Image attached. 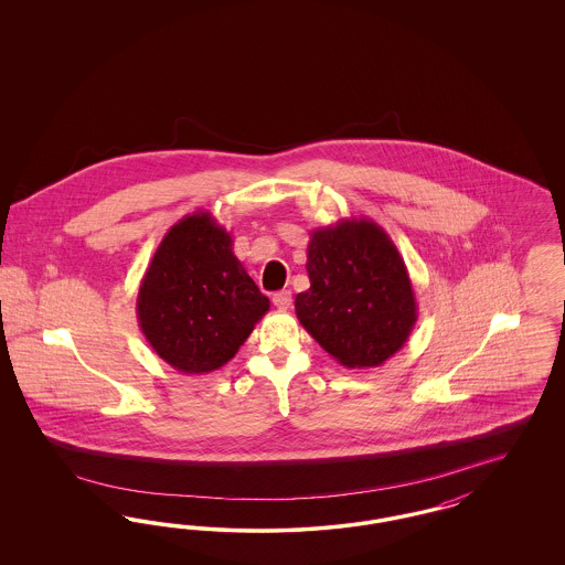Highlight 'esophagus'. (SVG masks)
<instances>
[{
	"label": "esophagus",
	"instance_id": "1",
	"mask_svg": "<svg viewBox=\"0 0 565 565\" xmlns=\"http://www.w3.org/2000/svg\"><path fill=\"white\" fill-rule=\"evenodd\" d=\"M273 305H275L277 309H281V311L290 309V305H292V292H290V290L275 292V295H273Z\"/></svg>",
	"mask_w": 565,
	"mask_h": 565
}]
</instances>
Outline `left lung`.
Instances as JSON below:
<instances>
[{"instance_id":"1","label":"left lung","mask_w":565,"mask_h":565,"mask_svg":"<svg viewBox=\"0 0 565 565\" xmlns=\"http://www.w3.org/2000/svg\"><path fill=\"white\" fill-rule=\"evenodd\" d=\"M311 288L296 295L298 322L348 369H373L403 350L417 302L403 256L366 217L311 231Z\"/></svg>"}]
</instances>
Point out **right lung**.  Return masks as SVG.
<instances>
[{
	"instance_id": "right-lung-1",
	"label": "right lung",
	"mask_w": 565,
	"mask_h": 565,
	"mask_svg": "<svg viewBox=\"0 0 565 565\" xmlns=\"http://www.w3.org/2000/svg\"><path fill=\"white\" fill-rule=\"evenodd\" d=\"M269 307L231 233L210 212H194L157 247L139 286L137 322L169 366L203 375L235 358Z\"/></svg>"
}]
</instances>
